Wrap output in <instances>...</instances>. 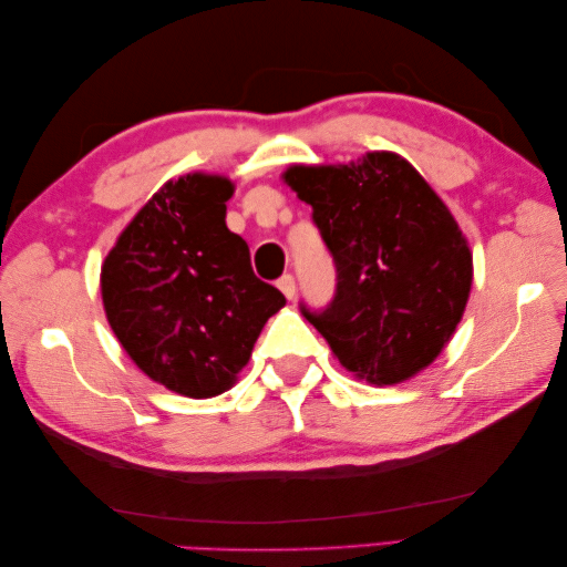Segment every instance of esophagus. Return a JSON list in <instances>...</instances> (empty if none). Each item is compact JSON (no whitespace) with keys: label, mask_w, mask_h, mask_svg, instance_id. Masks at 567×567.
I'll return each instance as SVG.
<instances>
[{"label":"esophagus","mask_w":567,"mask_h":567,"mask_svg":"<svg viewBox=\"0 0 567 567\" xmlns=\"http://www.w3.org/2000/svg\"><path fill=\"white\" fill-rule=\"evenodd\" d=\"M277 287H280V292L287 297V299H292L295 297V292H297V285H295V277L287 272V275H282L280 280H277Z\"/></svg>","instance_id":"1"}]
</instances>
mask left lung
I'll return each mask as SVG.
<instances>
[{"mask_svg": "<svg viewBox=\"0 0 567 567\" xmlns=\"http://www.w3.org/2000/svg\"><path fill=\"white\" fill-rule=\"evenodd\" d=\"M285 183L311 204L336 265L331 302L299 309L339 363L372 384L433 363L463 319L473 252L426 179L380 151L351 165H292Z\"/></svg>", "mask_w": 567, "mask_h": 567, "instance_id": "obj_1", "label": "left lung"}]
</instances>
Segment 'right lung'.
<instances>
[{"label": "right lung", "mask_w": 567, "mask_h": 567, "mask_svg": "<svg viewBox=\"0 0 567 567\" xmlns=\"http://www.w3.org/2000/svg\"><path fill=\"white\" fill-rule=\"evenodd\" d=\"M231 179L192 173L165 183L102 265V302L128 358L177 394H221L285 295L250 268L226 226Z\"/></svg>", "instance_id": "obj_1"}]
</instances>
